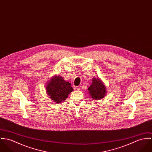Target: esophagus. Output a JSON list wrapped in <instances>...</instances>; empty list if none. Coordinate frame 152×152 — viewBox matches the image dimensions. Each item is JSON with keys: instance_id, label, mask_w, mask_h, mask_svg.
<instances>
[{"instance_id": "1", "label": "esophagus", "mask_w": 152, "mask_h": 152, "mask_svg": "<svg viewBox=\"0 0 152 152\" xmlns=\"http://www.w3.org/2000/svg\"><path fill=\"white\" fill-rule=\"evenodd\" d=\"M74 88L75 89V90H80V87L78 86V87H74Z\"/></svg>"}]
</instances>
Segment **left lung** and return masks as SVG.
Wrapping results in <instances>:
<instances>
[{"label":"left lung","mask_w":152,"mask_h":152,"mask_svg":"<svg viewBox=\"0 0 152 152\" xmlns=\"http://www.w3.org/2000/svg\"><path fill=\"white\" fill-rule=\"evenodd\" d=\"M88 89L89 95L95 100H100L104 98L107 92V87L99 77H94L92 79V84Z\"/></svg>","instance_id":"1"}]
</instances>
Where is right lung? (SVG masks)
I'll return each instance as SVG.
<instances>
[{"mask_svg": "<svg viewBox=\"0 0 152 152\" xmlns=\"http://www.w3.org/2000/svg\"><path fill=\"white\" fill-rule=\"evenodd\" d=\"M47 94L49 98L56 103H60L68 98V95L74 89L71 84L58 75L51 77L45 86Z\"/></svg>", "mask_w": 152, "mask_h": 152, "instance_id": "add662e5", "label": "right lung"}]
</instances>
